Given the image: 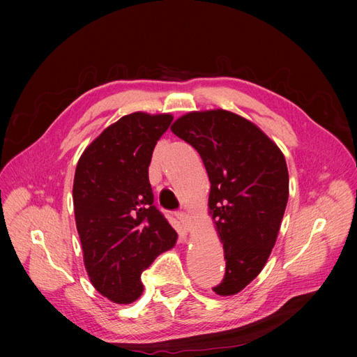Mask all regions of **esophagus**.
Here are the masks:
<instances>
[{
  "label": "esophagus",
  "mask_w": 357,
  "mask_h": 357,
  "mask_svg": "<svg viewBox=\"0 0 357 357\" xmlns=\"http://www.w3.org/2000/svg\"><path fill=\"white\" fill-rule=\"evenodd\" d=\"M177 219L180 220V223L183 225V228H185L186 231H190V228H192V222H190V218H189V214L188 213H185V211H180V213H177Z\"/></svg>",
  "instance_id": "obj_1"
}]
</instances>
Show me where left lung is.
Wrapping results in <instances>:
<instances>
[{"label": "left lung", "mask_w": 357, "mask_h": 357, "mask_svg": "<svg viewBox=\"0 0 357 357\" xmlns=\"http://www.w3.org/2000/svg\"><path fill=\"white\" fill-rule=\"evenodd\" d=\"M171 131L198 150L211 183L208 208L226 259L213 290L236 295L275 245L289 198L284 155L261 128L223 109L183 114Z\"/></svg>", "instance_id": "1"}]
</instances>
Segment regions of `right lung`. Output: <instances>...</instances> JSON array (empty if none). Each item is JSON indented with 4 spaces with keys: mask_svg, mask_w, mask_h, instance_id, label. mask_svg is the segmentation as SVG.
Returning a JSON list of instances; mask_svg holds the SVG:
<instances>
[{
    "mask_svg": "<svg viewBox=\"0 0 357 357\" xmlns=\"http://www.w3.org/2000/svg\"><path fill=\"white\" fill-rule=\"evenodd\" d=\"M171 121L169 113L126 114L84 149L75 167L73 202L84 268L116 304L142 296V273L177 241L149 181L153 149Z\"/></svg>",
    "mask_w": 357,
    "mask_h": 357,
    "instance_id": "right-lung-1",
    "label": "right lung"
}]
</instances>
